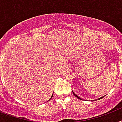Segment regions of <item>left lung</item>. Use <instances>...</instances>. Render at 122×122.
Masks as SVG:
<instances>
[{"label":"left lung","mask_w":122,"mask_h":122,"mask_svg":"<svg viewBox=\"0 0 122 122\" xmlns=\"http://www.w3.org/2000/svg\"><path fill=\"white\" fill-rule=\"evenodd\" d=\"M73 94H74V96H75V97H77V98H78V99H81V100H83V99H81L80 98V97H78V96H77V95H76V94H75V93L73 92ZM104 96H102V97H100V98L97 99H98V100H99V99H102V97H104ZM94 101H95V100H94Z\"/></svg>","instance_id":"8db88e82"}]
</instances>
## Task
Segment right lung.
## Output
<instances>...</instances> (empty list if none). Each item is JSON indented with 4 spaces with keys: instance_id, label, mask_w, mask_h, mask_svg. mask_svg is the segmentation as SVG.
Instances as JSON below:
<instances>
[{
    "instance_id": "1",
    "label": "right lung",
    "mask_w": 122,
    "mask_h": 122,
    "mask_svg": "<svg viewBox=\"0 0 122 122\" xmlns=\"http://www.w3.org/2000/svg\"><path fill=\"white\" fill-rule=\"evenodd\" d=\"M52 96H53V94L52 95V96H51V98H50V99H49V100H51V98H52Z\"/></svg>"
}]
</instances>
